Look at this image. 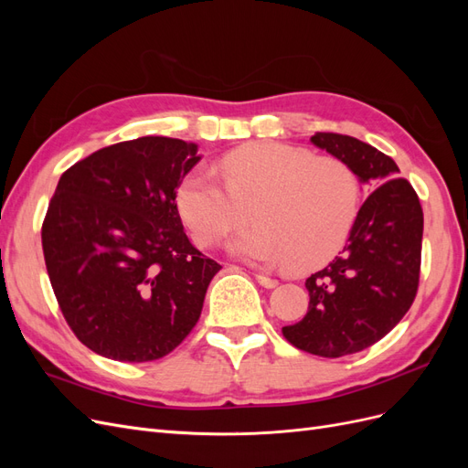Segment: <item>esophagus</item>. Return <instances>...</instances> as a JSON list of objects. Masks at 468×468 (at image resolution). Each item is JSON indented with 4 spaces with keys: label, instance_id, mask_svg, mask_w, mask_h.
I'll use <instances>...</instances> for the list:
<instances>
[{
    "label": "esophagus",
    "instance_id": "34e87169",
    "mask_svg": "<svg viewBox=\"0 0 468 468\" xmlns=\"http://www.w3.org/2000/svg\"><path fill=\"white\" fill-rule=\"evenodd\" d=\"M256 281L260 282L261 287L265 289H275L279 285V281L273 279V277H267V275H256Z\"/></svg>",
    "mask_w": 468,
    "mask_h": 468
}]
</instances>
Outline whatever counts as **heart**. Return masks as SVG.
Wrapping results in <instances>:
<instances>
[{
    "instance_id": "1",
    "label": "heart",
    "mask_w": 468,
    "mask_h": 468,
    "mask_svg": "<svg viewBox=\"0 0 468 468\" xmlns=\"http://www.w3.org/2000/svg\"><path fill=\"white\" fill-rule=\"evenodd\" d=\"M222 179L207 167L191 169L176 203L199 246H212L246 220L248 230L229 242L232 256L296 269L328 261L344 246L359 210V179L339 160L279 143L246 144L218 162Z\"/></svg>"
}]
</instances>
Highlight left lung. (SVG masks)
<instances>
[{
    "label": "left lung",
    "instance_id": "obj_1",
    "mask_svg": "<svg viewBox=\"0 0 468 468\" xmlns=\"http://www.w3.org/2000/svg\"><path fill=\"white\" fill-rule=\"evenodd\" d=\"M310 143L377 187L359 208L344 251L306 279V316L282 328L294 347L342 357L377 344L412 306L423 212L412 186L399 177V165L375 146L335 133H316Z\"/></svg>",
    "mask_w": 468,
    "mask_h": 468
}]
</instances>
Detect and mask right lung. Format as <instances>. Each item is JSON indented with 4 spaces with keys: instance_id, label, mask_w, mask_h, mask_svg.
<instances>
[{
    "instance_id": "right-lung-1",
    "label": "right lung",
    "mask_w": 468,
    "mask_h": 468,
    "mask_svg": "<svg viewBox=\"0 0 468 468\" xmlns=\"http://www.w3.org/2000/svg\"><path fill=\"white\" fill-rule=\"evenodd\" d=\"M179 138L101 148L62 174L42 222V251L69 328L97 356H167L201 316L220 265L183 232L176 193L201 160Z\"/></svg>"
}]
</instances>
